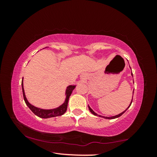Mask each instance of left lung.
<instances>
[{
	"mask_svg": "<svg viewBox=\"0 0 157 157\" xmlns=\"http://www.w3.org/2000/svg\"><path fill=\"white\" fill-rule=\"evenodd\" d=\"M132 77H133V74H132ZM133 94H134V91H133ZM132 100H133V98H132ZM132 101H131V103H130L129 104V106L127 108V109H128L130 106H131V105H132ZM89 110H90V111H91V112L94 114V115H95V116H99V117H102V118H106V119H114V118H118V117H120L121 116H122L123 115V114L125 112V111H127V109L126 110H124V111H123V112L122 113H119L118 115H116V116H111V117H106V116H100V115H98V114L95 113V112H94V111L92 110V109L89 107Z\"/></svg>",
	"mask_w": 157,
	"mask_h": 157,
	"instance_id": "left-lung-1",
	"label": "left lung"
}]
</instances>
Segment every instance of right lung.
<instances>
[{"label": "right lung", "instance_id": "obj_1", "mask_svg": "<svg viewBox=\"0 0 157 157\" xmlns=\"http://www.w3.org/2000/svg\"><path fill=\"white\" fill-rule=\"evenodd\" d=\"M21 86H22L23 98H24L26 105L30 108V109L33 111L36 116L40 117V118H52V117H56V116H59L63 115V114L66 112V110H67L69 98H70L71 94H72V91H73V89L75 88V85H69L68 86H67V88H66V100L64 101V102H63L62 105H60L59 107L52 109H40V108L34 107V106L32 105L30 103L28 102L27 98L25 97L24 89H23V79H22V82H21Z\"/></svg>", "mask_w": 157, "mask_h": 157}]
</instances>
